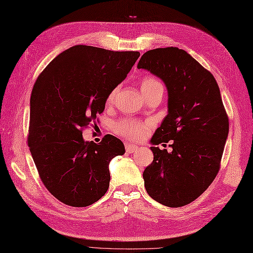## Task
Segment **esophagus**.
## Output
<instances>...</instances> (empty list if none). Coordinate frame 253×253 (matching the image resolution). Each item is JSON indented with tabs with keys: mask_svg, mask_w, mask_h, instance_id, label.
<instances>
[{
	"mask_svg": "<svg viewBox=\"0 0 253 253\" xmlns=\"http://www.w3.org/2000/svg\"><path fill=\"white\" fill-rule=\"evenodd\" d=\"M125 148H126V152L131 154V153H134L135 151L138 150V146L134 145V144H130V143H126L125 144Z\"/></svg>",
	"mask_w": 253,
	"mask_h": 253,
	"instance_id": "1",
	"label": "esophagus"
}]
</instances>
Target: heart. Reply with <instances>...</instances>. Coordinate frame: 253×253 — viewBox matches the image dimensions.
Returning <instances> with one entry per match:
<instances>
[{
    "label": "heart",
    "instance_id": "heart-1",
    "mask_svg": "<svg viewBox=\"0 0 253 253\" xmlns=\"http://www.w3.org/2000/svg\"><path fill=\"white\" fill-rule=\"evenodd\" d=\"M141 92L144 94L145 97L150 96L151 94L158 92V90H163L164 86L161 82L156 79V78L147 76L144 77L140 84ZM118 93V87L113 88L111 92L109 93L107 97V103H112L114 101L115 95ZM150 127V123L148 122H141L132 119H124L119 121L114 125V130L118 134L123 135L128 140H138L141 139L145 134L146 130Z\"/></svg>",
    "mask_w": 253,
    "mask_h": 253
}]
</instances>
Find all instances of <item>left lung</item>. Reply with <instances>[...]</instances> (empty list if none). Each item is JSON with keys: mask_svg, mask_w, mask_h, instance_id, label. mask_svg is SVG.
<instances>
[{"mask_svg": "<svg viewBox=\"0 0 253 253\" xmlns=\"http://www.w3.org/2000/svg\"><path fill=\"white\" fill-rule=\"evenodd\" d=\"M138 68L160 78L168 88V115L151 142L173 140L171 153L151 147L145 189L163 205H187L209 188L220 169L229 119L219 86L209 70L176 47L147 51Z\"/></svg>", "mask_w": 253, "mask_h": 253, "instance_id": "obj_1", "label": "left lung"}]
</instances>
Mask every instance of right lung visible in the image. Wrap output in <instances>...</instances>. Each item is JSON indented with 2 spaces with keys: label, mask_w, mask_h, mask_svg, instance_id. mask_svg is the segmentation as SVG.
<instances>
[{
  "label": "right lung",
  "mask_w": 253,
  "mask_h": 253,
  "mask_svg": "<svg viewBox=\"0 0 253 253\" xmlns=\"http://www.w3.org/2000/svg\"><path fill=\"white\" fill-rule=\"evenodd\" d=\"M138 51L78 44L63 51L38 76L31 95L28 145L44 187L64 204L84 207L109 188V164L124 155L107 134L98 144L82 129L102 113L109 93L125 80Z\"/></svg>",
  "instance_id": "add662e5"
}]
</instances>
